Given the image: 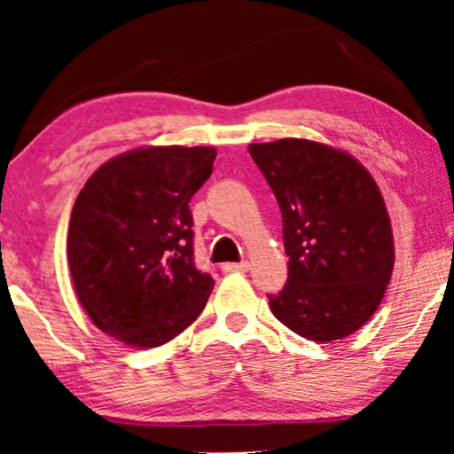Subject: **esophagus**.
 Wrapping results in <instances>:
<instances>
[{"label": "esophagus", "instance_id": "esophagus-1", "mask_svg": "<svg viewBox=\"0 0 454 454\" xmlns=\"http://www.w3.org/2000/svg\"><path fill=\"white\" fill-rule=\"evenodd\" d=\"M250 269V262H227L223 264V270L225 272H246Z\"/></svg>", "mask_w": 454, "mask_h": 454}]
</instances>
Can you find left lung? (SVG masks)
<instances>
[{
  "mask_svg": "<svg viewBox=\"0 0 454 454\" xmlns=\"http://www.w3.org/2000/svg\"><path fill=\"white\" fill-rule=\"evenodd\" d=\"M283 216L287 283L272 314L316 343L356 333L380 306L393 275L387 207L364 165L312 140L250 145Z\"/></svg>",
  "mask_w": 454,
  "mask_h": 454,
  "instance_id": "obj_1",
  "label": "left lung"
}]
</instances>
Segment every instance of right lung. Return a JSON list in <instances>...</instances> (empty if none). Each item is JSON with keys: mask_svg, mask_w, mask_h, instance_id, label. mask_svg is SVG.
<instances>
[{"mask_svg": "<svg viewBox=\"0 0 454 454\" xmlns=\"http://www.w3.org/2000/svg\"><path fill=\"white\" fill-rule=\"evenodd\" d=\"M215 148L151 146L107 160L72 208L67 264L97 328L140 349L184 333L213 277L196 269L190 200L213 173Z\"/></svg>", "mask_w": 454, "mask_h": 454, "instance_id": "obj_1", "label": "right lung"}]
</instances>
